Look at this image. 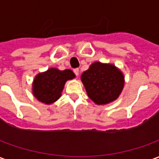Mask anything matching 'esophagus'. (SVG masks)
<instances>
[{
  "instance_id": "34e87169",
  "label": "esophagus",
  "mask_w": 159,
  "mask_h": 159,
  "mask_svg": "<svg viewBox=\"0 0 159 159\" xmlns=\"http://www.w3.org/2000/svg\"><path fill=\"white\" fill-rule=\"evenodd\" d=\"M73 71H74V73L76 74V76H78V75H79V69L78 68H76V69L73 70Z\"/></svg>"
}]
</instances>
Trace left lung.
Listing matches in <instances>:
<instances>
[{"instance_id": "obj_1", "label": "left lung", "mask_w": 159, "mask_h": 159, "mask_svg": "<svg viewBox=\"0 0 159 159\" xmlns=\"http://www.w3.org/2000/svg\"><path fill=\"white\" fill-rule=\"evenodd\" d=\"M87 93L94 103L105 105L117 100L124 85V77L112 65L95 62L82 74Z\"/></svg>"}]
</instances>
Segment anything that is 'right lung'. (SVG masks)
<instances>
[{
	"mask_svg": "<svg viewBox=\"0 0 159 159\" xmlns=\"http://www.w3.org/2000/svg\"><path fill=\"white\" fill-rule=\"evenodd\" d=\"M75 77L70 70H59L51 68L46 72L40 73L33 83V93L37 100L45 104H52L61 95L67 80Z\"/></svg>",
	"mask_w": 159,
	"mask_h": 159,
	"instance_id": "1",
	"label": "right lung"
}]
</instances>
